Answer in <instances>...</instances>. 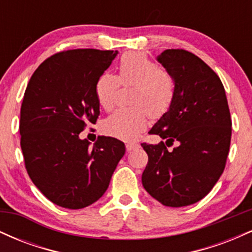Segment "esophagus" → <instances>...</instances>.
<instances>
[{
  "instance_id": "obj_1",
  "label": "esophagus",
  "mask_w": 252,
  "mask_h": 252,
  "mask_svg": "<svg viewBox=\"0 0 252 252\" xmlns=\"http://www.w3.org/2000/svg\"><path fill=\"white\" fill-rule=\"evenodd\" d=\"M126 152H131V150H134L136 148H138V144L137 143H130L128 142L126 144Z\"/></svg>"
}]
</instances>
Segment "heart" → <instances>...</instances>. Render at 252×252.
I'll list each match as a JSON object with an SVG mask.
<instances>
[{
	"label": "heart",
	"mask_w": 252,
	"mask_h": 252,
	"mask_svg": "<svg viewBox=\"0 0 252 252\" xmlns=\"http://www.w3.org/2000/svg\"><path fill=\"white\" fill-rule=\"evenodd\" d=\"M121 84L134 86L132 106L116 110L104 120L102 128L106 135L135 140L147 128L149 116L158 120L168 112L175 98V78L142 52H128L118 63V76L103 72L94 85L97 102L105 111L116 105Z\"/></svg>",
	"instance_id": "obj_1"
}]
</instances>
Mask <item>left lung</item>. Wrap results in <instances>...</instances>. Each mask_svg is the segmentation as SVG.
I'll list each match as a JSON object with an SVG mask.
<instances>
[{"mask_svg":"<svg viewBox=\"0 0 252 252\" xmlns=\"http://www.w3.org/2000/svg\"><path fill=\"white\" fill-rule=\"evenodd\" d=\"M175 78L174 102L150 134L166 138L142 143L148 163L144 189L168 207L201 200L219 180L231 142V116L220 78L199 57L185 50H166L158 57ZM178 146L168 152L167 146Z\"/></svg>","mask_w":252,"mask_h":252,"instance_id":"1","label":"left lung"}]
</instances>
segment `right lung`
<instances>
[{
  "mask_svg": "<svg viewBox=\"0 0 252 252\" xmlns=\"http://www.w3.org/2000/svg\"><path fill=\"white\" fill-rule=\"evenodd\" d=\"M117 51L79 48L56 53L31 77L20 112V135L28 175L48 200L78 210L108 189L126 153L124 143L102 136L90 147L79 134L96 123L98 77Z\"/></svg>",
  "mask_w": 252,
  "mask_h": 252,
  "instance_id": "add662e5",
  "label": "right lung"
}]
</instances>
